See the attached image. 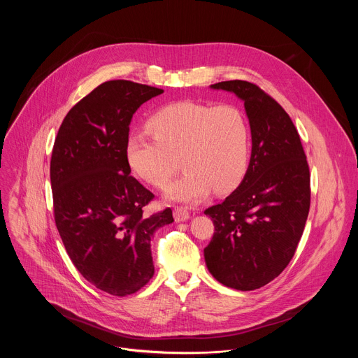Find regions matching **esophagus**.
<instances>
[{
    "label": "esophagus",
    "instance_id": "esophagus-1",
    "mask_svg": "<svg viewBox=\"0 0 358 358\" xmlns=\"http://www.w3.org/2000/svg\"><path fill=\"white\" fill-rule=\"evenodd\" d=\"M174 218L176 221L181 222V221H187L189 218V211L187 210V207H182V206H177L174 208Z\"/></svg>",
    "mask_w": 358,
    "mask_h": 358
}]
</instances>
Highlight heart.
<instances>
[{
    "instance_id": "b5f03b06",
    "label": "heart",
    "mask_w": 358,
    "mask_h": 358,
    "mask_svg": "<svg viewBox=\"0 0 358 358\" xmlns=\"http://www.w3.org/2000/svg\"><path fill=\"white\" fill-rule=\"evenodd\" d=\"M147 127L155 138H127V164L147 184L164 188L177 173L180 158L185 171L169 188L173 199H199L211 188L229 192L246 173L252 131L246 113L236 105L174 101L152 113Z\"/></svg>"
}]
</instances>
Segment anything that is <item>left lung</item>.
Returning a JSON list of instances; mask_svg holds the SVG:
<instances>
[{"instance_id":"1","label":"left lung","mask_w":358,"mask_h":358,"mask_svg":"<svg viewBox=\"0 0 358 358\" xmlns=\"http://www.w3.org/2000/svg\"><path fill=\"white\" fill-rule=\"evenodd\" d=\"M213 87L245 101L252 155L239 187L203 211L214 222L203 257L220 283L255 290L278 278L294 257L310 208L309 164L292 119L271 94L246 80Z\"/></svg>"}]
</instances>
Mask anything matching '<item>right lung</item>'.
Here are the masks:
<instances>
[{"label":"right lung","instance_id":"right-lung-1","mask_svg":"<svg viewBox=\"0 0 358 358\" xmlns=\"http://www.w3.org/2000/svg\"><path fill=\"white\" fill-rule=\"evenodd\" d=\"M163 92L131 80L99 85L68 112L52 148L58 232L80 275L113 296L148 283L151 235L174 221L171 208L144 214L155 194L130 176L126 160L134 112Z\"/></svg>","mask_w":358,"mask_h":358}]
</instances>
